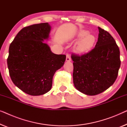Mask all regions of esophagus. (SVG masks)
<instances>
[{
    "instance_id": "1",
    "label": "esophagus",
    "mask_w": 127,
    "mask_h": 127,
    "mask_svg": "<svg viewBox=\"0 0 127 127\" xmlns=\"http://www.w3.org/2000/svg\"><path fill=\"white\" fill-rule=\"evenodd\" d=\"M66 61L67 62H70L71 61V58L69 54H66Z\"/></svg>"
}]
</instances>
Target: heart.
<instances>
[{"instance_id":"1","label":"heart","mask_w":127,"mask_h":127,"mask_svg":"<svg viewBox=\"0 0 127 127\" xmlns=\"http://www.w3.org/2000/svg\"><path fill=\"white\" fill-rule=\"evenodd\" d=\"M87 34V32H81L80 36L84 37L81 38L80 40L78 43L77 46V50L79 52H86L91 49L95 42V36L91 34Z\"/></svg>"}]
</instances>
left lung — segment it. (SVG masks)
<instances>
[{
	"label": "left lung",
	"mask_w": 127,
	"mask_h": 127,
	"mask_svg": "<svg viewBox=\"0 0 127 127\" xmlns=\"http://www.w3.org/2000/svg\"><path fill=\"white\" fill-rule=\"evenodd\" d=\"M95 47L87 53L71 55L73 83L76 89L88 95L102 93L113 85L120 67V50L114 38L98 27Z\"/></svg>",
	"instance_id": "obj_1"
}]
</instances>
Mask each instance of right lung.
<instances>
[{"instance_id":"right-lung-1","label":"right lung","mask_w":127,"mask_h":127,"mask_svg":"<svg viewBox=\"0 0 127 127\" xmlns=\"http://www.w3.org/2000/svg\"><path fill=\"white\" fill-rule=\"evenodd\" d=\"M50 30L47 22L24 27L10 45L7 62L10 77L29 95L37 96L49 91L54 74L66 60L65 55L53 53L43 42Z\"/></svg>"}]
</instances>
